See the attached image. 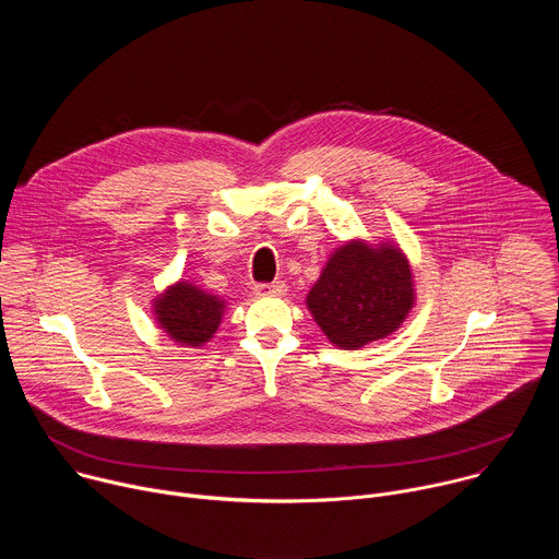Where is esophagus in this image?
I'll use <instances>...</instances> for the list:
<instances>
[{"mask_svg":"<svg viewBox=\"0 0 559 559\" xmlns=\"http://www.w3.org/2000/svg\"><path fill=\"white\" fill-rule=\"evenodd\" d=\"M287 292V285L283 281H274V283H261L254 287V294L259 296H283Z\"/></svg>","mask_w":559,"mask_h":559,"instance_id":"esophagus-1","label":"esophagus"}]
</instances>
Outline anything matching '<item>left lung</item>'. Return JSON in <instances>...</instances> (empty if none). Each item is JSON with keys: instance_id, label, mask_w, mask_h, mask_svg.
Masks as SVG:
<instances>
[{"instance_id": "obj_1", "label": "left lung", "mask_w": 559, "mask_h": 559, "mask_svg": "<svg viewBox=\"0 0 559 559\" xmlns=\"http://www.w3.org/2000/svg\"><path fill=\"white\" fill-rule=\"evenodd\" d=\"M305 305L332 345L360 349L405 323L416 305L412 263L395 241L354 236L334 248Z\"/></svg>"}]
</instances>
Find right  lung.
Wrapping results in <instances>:
<instances>
[{
	"label": "right lung",
	"instance_id": "1",
	"mask_svg": "<svg viewBox=\"0 0 559 559\" xmlns=\"http://www.w3.org/2000/svg\"><path fill=\"white\" fill-rule=\"evenodd\" d=\"M225 309L227 302L221 296L183 278L152 298L156 328L175 345L190 349H199L214 338Z\"/></svg>",
	"mask_w": 559,
	"mask_h": 559
}]
</instances>
